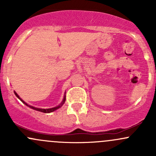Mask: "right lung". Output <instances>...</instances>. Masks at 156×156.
Wrapping results in <instances>:
<instances>
[{"instance_id": "1", "label": "right lung", "mask_w": 156, "mask_h": 156, "mask_svg": "<svg viewBox=\"0 0 156 156\" xmlns=\"http://www.w3.org/2000/svg\"><path fill=\"white\" fill-rule=\"evenodd\" d=\"M14 94H15V95L16 96V97H18V98L20 99V100H21V101L23 102V103H25V104H26V106H29V107H30V108H33V109H34V110H37V111H39V112H44V113H49V112H52L55 111V110H56V109H57V108H59V107H61V106H62V105L63 104V103H65V101H66V97H64V99H63V100H62V103H61V104L59 105V106H56V107H54V108H46V109H45V108H38L33 107V106H29V105H28L27 103H25V102L23 101V100H22V99L20 98V97H19V96H18V94H17L15 92V91H14Z\"/></svg>"}]
</instances>
